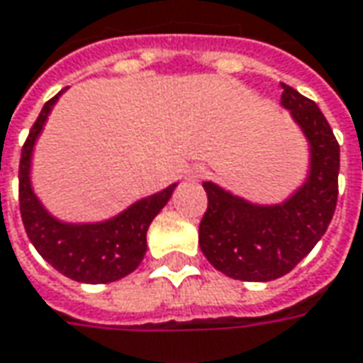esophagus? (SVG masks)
Here are the masks:
<instances>
[{"label": "esophagus", "instance_id": "1", "mask_svg": "<svg viewBox=\"0 0 363 363\" xmlns=\"http://www.w3.org/2000/svg\"><path fill=\"white\" fill-rule=\"evenodd\" d=\"M204 169H202L201 164H196V167H192L191 171H189V174H186V179L189 181H199V179H202L204 177Z\"/></svg>", "mask_w": 363, "mask_h": 363}]
</instances>
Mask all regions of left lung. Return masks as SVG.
Returning a JSON list of instances; mask_svg holds the SVG:
<instances>
[{
    "label": "left lung",
    "instance_id": "1",
    "mask_svg": "<svg viewBox=\"0 0 363 363\" xmlns=\"http://www.w3.org/2000/svg\"><path fill=\"white\" fill-rule=\"evenodd\" d=\"M280 105L302 130L310 162L304 182L282 202H252L213 181L199 226L206 260L228 278L270 282L288 274L324 236L337 202L340 145L314 101L282 83Z\"/></svg>",
    "mask_w": 363,
    "mask_h": 363
}]
</instances>
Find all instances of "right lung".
I'll return each instance as SVG.
<instances>
[{"mask_svg":"<svg viewBox=\"0 0 363 363\" xmlns=\"http://www.w3.org/2000/svg\"><path fill=\"white\" fill-rule=\"evenodd\" d=\"M63 89L47 101L29 130L19 162V208L26 233L43 260L61 274L83 284H109L129 276L147 252V230L171 201L177 182L129 204L125 211L97 223L61 220L37 196L31 182V162L37 139Z\"/></svg>","mask_w":363,"mask_h":363,"instance_id":"right-lung-1","label":"right lung"}]
</instances>
